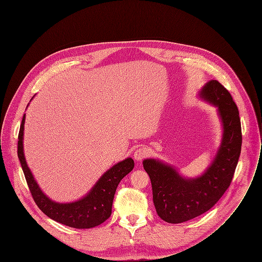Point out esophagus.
<instances>
[{
    "mask_svg": "<svg viewBox=\"0 0 262 262\" xmlns=\"http://www.w3.org/2000/svg\"><path fill=\"white\" fill-rule=\"evenodd\" d=\"M148 155V150L145 147H139L134 151V159L136 161H141L146 158Z\"/></svg>",
    "mask_w": 262,
    "mask_h": 262,
    "instance_id": "1",
    "label": "esophagus"
}]
</instances>
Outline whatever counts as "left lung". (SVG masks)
<instances>
[{
  "instance_id": "obj_1",
  "label": "left lung",
  "mask_w": 262,
  "mask_h": 262,
  "mask_svg": "<svg viewBox=\"0 0 262 262\" xmlns=\"http://www.w3.org/2000/svg\"><path fill=\"white\" fill-rule=\"evenodd\" d=\"M200 96L217 106L223 126L221 144L205 173L196 178H184L161 161H143L157 213L169 223L190 220L211 209L230 185L241 154V120L230 93L218 81L212 80L202 88Z\"/></svg>"
}]
</instances>
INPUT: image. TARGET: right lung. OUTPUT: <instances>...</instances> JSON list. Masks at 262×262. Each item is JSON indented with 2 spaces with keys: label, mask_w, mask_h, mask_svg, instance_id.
<instances>
[{
  "label": "right lung",
  "mask_w": 262,
  "mask_h": 262,
  "mask_svg": "<svg viewBox=\"0 0 262 262\" xmlns=\"http://www.w3.org/2000/svg\"><path fill=\"white\" fill-rule=\"evenodd\" d=\"M26 114L18 134L17 155L25 173L30 191L37 206L49 218L75 228H91L103 223L112 214L113 201L120 181L132 171L134 161L128 158L108 169L95 183L92 189L79 201L56 203L50 200L39 187L24 154V130Z\"/></svg>",
  "instance_id": "add662e5"
}]
</instances>
